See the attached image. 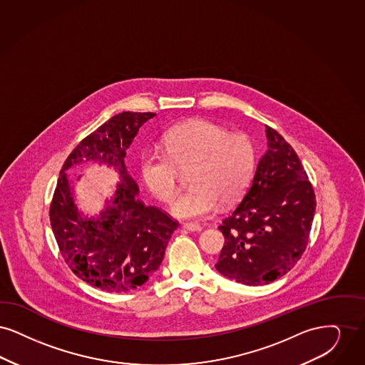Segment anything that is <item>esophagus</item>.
I'll list each match as a JSON object with an SVG mask.
<instances>
[{"label": "esophagus", "mask_w": 365, "mask_h": 365, "mask_svg": "<svg viewBox=\"0 0 365 365\" xmlns=\"http://www.w3.org/2000/svg\"><path fill=\"white\" fill-rule=\"evenodd\" d=\"M184 229L188 230V232H200L202 226L199 223H185Z\"/></svg>", "instance_id": "obj_1"}]
</instances>
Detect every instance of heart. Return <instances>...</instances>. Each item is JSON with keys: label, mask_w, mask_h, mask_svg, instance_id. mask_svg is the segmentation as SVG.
I'll return each mask as SVG.
<instances>
[{"label": "heart", "mask_w": 365, "mask_h": 365, "mask_svg": "<svg viewBox=\"0 0 365 365\" xmlns=\"http://www.w3.org/2000/svg\"><path fill=\"white\" fill-rule=\"evenodd\" d=\"M162 144L163 154H143L139 170L145 188L163 203L175 200L180 172L190 170L192 187L172 207L177 218H205L218 203L232 206L251 184L256 147L247 133L195 118L169 129Z\"/></svg>", "instance_id": "1"}]
</instances>
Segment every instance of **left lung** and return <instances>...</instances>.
<instances>
[{
    "label": "left lung",
    "instance_id": "8db88e82",
    "mask_svg": "<svg viewBox=\"0 0 365 365\" xmlns=\"http://www.w3.org/2000/svg\"><path fill=\"white\" fill-rule=\"evenodd\" d=\"M267 153L251 187L218 229L225 244L215 269L242 285H264L300 260L317 208L312 184L293 147L266 127Z\"/></svg>",
    "mask_w": 365,
    "mask_h": 365
}]
</instances>
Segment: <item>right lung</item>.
Here are the masks:
<instances>
[{
	"mask_svg": "<svg viewBox=\"0 0 365 365\" xmlns=\"http://www.w3.org/2000/svg\"><path fill=\"white\" fill-rule=\"evenodd\" d=\"M155 113L123 111L86 136L63 162L50 205V225L68 267L88 285L105 292L142 286L160 266L178 221L138 197L124 158L143 124ZM114 165L122 175L111 206L96 220L81 219L64 172L81 161Z\"/></svg>",
	"mask_w": 365,
	"mask_h": 365,
	"instance_id": "add662e5",
	"label": "right lung"
}]
</instances>
